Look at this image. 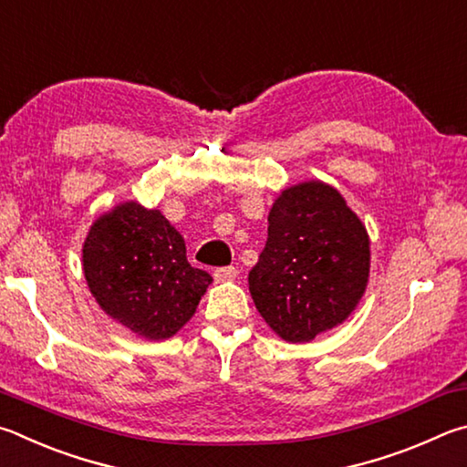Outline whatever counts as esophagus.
Segmentation results:
<instances>
[{
	"label": "esophagus",
	"mask_w": 467,
	"mask_h": 467,
	"mask_svg": "<svg viewBox=\"0 0 467 467\" xmlns=\"http://www.w3.org/2000/svg\"><path fill=\"white\" fill-rule=\"evenodd\" d=\"M238 266H219L215 268V273H213V276H215V281L221 283V281H229V279H235L238 276Z\"/></svg>",
	"instance_id": "1"
}]
</instances>
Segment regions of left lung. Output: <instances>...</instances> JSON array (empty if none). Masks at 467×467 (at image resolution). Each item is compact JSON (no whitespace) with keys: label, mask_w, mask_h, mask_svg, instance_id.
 Listing matches in <instances>:
<instances>
[{"label":"left lung","mask_w":467,"mask_h":467,"mask_svg":"<svg viewBox=\"0 0 467 467\" xmlns=\"http://www.w3.org/2000/svg\"><path fill=\"white\" fill-rule=\"evenodd\" d=\"M369 238L337 188L304 182L268 213V238L248 275L265 322L287 342H309L347 320L369 276Z\"/></svg>","instance_id":"obj_1"}]
</instances>
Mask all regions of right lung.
I'll use <instances>...</instances> for the list:
<instances>
[{
  "label": "right lung",
  "instance_id": "1",
  "mask_svg": "<svg viewBox=\"0 0 467 467\" xmlns=\"http://www.w3.org/2000/svg\"><path fill=\"white\" fill-rule=\"evenodd\" d=\"M84 275L98 306L150 340L174 337L213 283L188 265L170 221L133 201L96 219L84 242Z\"/></svg>",
  "mask_w": 467,
  "mask_h": 467
}]
</instances>
